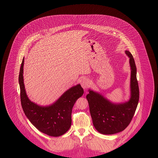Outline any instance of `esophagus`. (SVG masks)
I'll list each match as a JSON object with an SVG mask.
<instances>
[{"label":"esophagus","instance_id":"1","mask_svg":"<svg viewBox=\"0 0 158 158\" xmlns=\"http://www.w3.org/2000/svg\"><path fill=\"white\" fill-rule=\"evenodd\" d=\"M81 85L84 89H87L90 86V82L89 79L84 78L81 81Z\"/></svg>","mask_w":158,"mask_h":158}]
</instances>
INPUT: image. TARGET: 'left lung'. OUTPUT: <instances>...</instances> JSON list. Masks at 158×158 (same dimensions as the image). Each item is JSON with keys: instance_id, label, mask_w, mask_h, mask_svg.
I'll use <instances>...</instances> for the list:
<instances>
[{"instance_id": "left-lung-1", "label": "left lung", "mask_w": 158, "mask_h": 158, "mask_svg": "<svg viewBox=\"0 0 158 158\" xmlns=\"http://www.w3.org/2000/svg\"><path fill=\"white\" fill-rule=\"evenodd\" d=\"M131 66V98L123 104H113L100 94L89 90L86 95L94 126L100 133L113 135L123 131L130 123L135 113L139 89L136 77V66L133 55L126 50Z\"/></svg>"}]
</instances>
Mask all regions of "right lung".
<instances>
[{
    "instance_id": "right-lung-1",
    "label": "right lung",
    "mask_w": 158,
    "mask_h": 158,
    "mask_svg": "<svg viewBox=\"0 0 158 158\" xmlns=\"http://www.w3.org/2000/svg\"><path fill=\"white\" fill-rule=\"evenodd\" d=\"M23 62L24 58L20 69L19 83L21 102L25 115L38 130L44 134L54 137L64 135L71 126L72 110L77 99L83 95V89L78 85L64 92L52 105L40 106L31 102L26 94L23 79Z\"/></svg>"
}]
</instances>
